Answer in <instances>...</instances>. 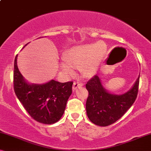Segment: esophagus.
Wrapping results in <instances>:
<instances>
[{"label": "esophagus", "instance_id": "34e87169", "mask_svg": "<svg viewBox=\"0 0 151 151\" xmlns=\"http://www.w3.org/2000/svg\"><path fill=\"white\" fill-rule=\"evenodd\" d=\"M82 86H83V84H82V82H75L73 84V91H76V88L78 87H81Z\"/></svg>", "mask_w": 151, "mask_h": 151}]
</instances>
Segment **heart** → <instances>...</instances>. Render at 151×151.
<instances>
[{"instance_id":"1","label":"heart","mask_w":151,"mask_h":151,"mask_svg":"<svg viewBox=\"0 0 151 151\" xmlns=\"http://www.w3.org/2000/svg\"><path fill=\"white\" fill-rule=\"evenodd\" d=\"M106 52V45L101 41L71 47L64 55L67 63H62V69L72 76L74 74L73 68L81 69L84 76L91 77L96 73Z\"/></svg>"}]
</instances>
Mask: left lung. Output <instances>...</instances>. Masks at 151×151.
Listing matches in <instances>:
<instances>
[{"instance_id":"obj_1","label":"left lung","mask_w":151,"mask_h":151,"mask_svg":"<svg viewBox=\"0 0 151 151\" xmlns=\"http://www.w3.org/2000/svg\"><path fill=\"white\" fill-rule=\"evenodd\" d=\"M139 76L129 91L122 95L112 94L103 86L98 76L86 84L88 96L86 102V114L95 124L106 127L115 123L131 108L137 98Z\"/></svg>"}]
</instances>
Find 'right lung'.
Instances as JSON below:
<instances>
[{"label":"right lung","instance_id":"right-lung-1","mask_svg":"<svg viewBox=\"0 0 151 151\" xmlns=\"http://www.w3.org/2000/svg\"><path fill=\"white\" fill-rule=\"evenodd\" d=\"M17 56L14 60V88L18 99L36 121L45 124L57 122L72 93L73 82L62 83L51 80L42 84H29L18 70Z\"/></svg>","mask_w":151,"mask_h":151}]
</instances>
